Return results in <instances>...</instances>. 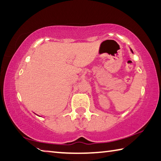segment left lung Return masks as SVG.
<instances>
[{"instance_id": "obj_1", "label": "left lung", "mask_w": 161, "mask_h": 161, "mask_svg": "<svg viewBox=\"0 0 161 161\" xmlns=\"http://www.w3.org/2000/svg\"><path fill=\"white\" fill-rule=\"evenodd\" d=\"M131 52H132V50H131Z\"/></svg>"}]
</instances>
